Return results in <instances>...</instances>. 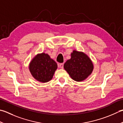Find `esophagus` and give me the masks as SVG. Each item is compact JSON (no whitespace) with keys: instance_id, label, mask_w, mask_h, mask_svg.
Segmentation results:
<instances>
[{"instance_id":"1","label":"esophagus","mask_w":123,"mask_h":123,"mask_svg":"<svg viewBox=\"0 0 123 123\" xmlns=\"http://www.w3.org/2000/svg\"><path fill=\"white\" fill-rule=\"evenodd\" d=\"M63 63H60V64H59V67H60V68H61V69H63Z\"/></svg>"}]
</instances>
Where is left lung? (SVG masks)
Returning a JSON list of instances; mask_svg holds the SVG:
<instances>
[{"label":"left lung","instance_id":"left-lung-1","mask_svg":"<svg viewBox=\"0 0 123 123\" xmlns=\"http://www.w3.org/2000/svg\"><path fill=\"white\" fill-rule=\"evenodd\" d=\"M64 69L70 77L76 81H82L92 73L94 65L88 55L83 52L73 50L70 59L64 64Z\"/></svg>","mask_w":123,"mask_h":123}]
</instances>
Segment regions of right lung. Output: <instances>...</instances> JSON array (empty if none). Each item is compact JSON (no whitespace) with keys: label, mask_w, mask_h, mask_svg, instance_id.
Masks as SVG:
<instances>
[{"label":"right lung","mask_w":123,"mask_h":123,"mask_svg":"<svg viewBox=\"0 0 123 123\" xmlns=\"http://www.w3.org/2000/svg\"><path fill=\"white\" fill-rule=\"evenodd\" d=\"M57 68L56 62L44 52L35 55L29 65L31 75L41 83H47L51 80Z\"/></svg>","instance_id":"obj_1"}]
</instances>
